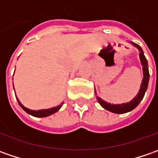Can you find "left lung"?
<instances>
[{
	"mask_svg": "<svg viewBox=\"0 0 158 158\" xmlns=\"http://www.w3.org/2000/svg\"><path fill=\"white\" fill-rule=\"evenodd\" d=\"M131 44L134 46H135L137 49L139 50V56H140V60H141V63L143 65V78L142 83H141V88L139 89V92L136 95V97H135L130 102L128 103H124V104H118V105H113V104H110V103H107L106 101H104L102 98L97 97V99L98 101V103L100 104V106L105 108L106 110L109 111V112H112L113 113H126V112H128L134 110L135 107H136L140 102L142 101L145 92L147 90L148 88V84H149V67H148V60L144 56V53H143V49L142 47L137 45L134 42H130ZM95 93L96 90H95Z\"/></svg>",
	"mask_w": 158,
	"mask_h": 158,
	"instance_id": "left-lung-1",
	"label": "left lung"
}]
</instances>
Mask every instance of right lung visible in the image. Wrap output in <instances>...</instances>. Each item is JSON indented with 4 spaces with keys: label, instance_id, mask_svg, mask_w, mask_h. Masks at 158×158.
I'll list each match as a JSON object with an SVG mask.
<instances>
[{
    "label": "right lung",
    "instance_id": "obj_1",
    "mask_svg": "<svg viewBox=\"0 0 158 158\" xmlns=\"http://www.w3.org/2000/svg\"><path fill=\"white\" fill-rule=\"evenodd\" d=\"M17 102H18V104H19V106H21L22 108H23V110H24L25 112L29 113V114H31V115H32L34 117H39V118H43V117H47V116H49V115H51V114H53L54 112H58L59 110H60V108L62 106V104L61 105H60V106H56V107H52V108H49V109H43V110H38V111H35V110H30V109H28L26 107H24V106H23L21 104V102L18 100V98H17Z\"/></svg>",
    "mask_w": 158,
    "mask_h": 158
}]
</instances>
